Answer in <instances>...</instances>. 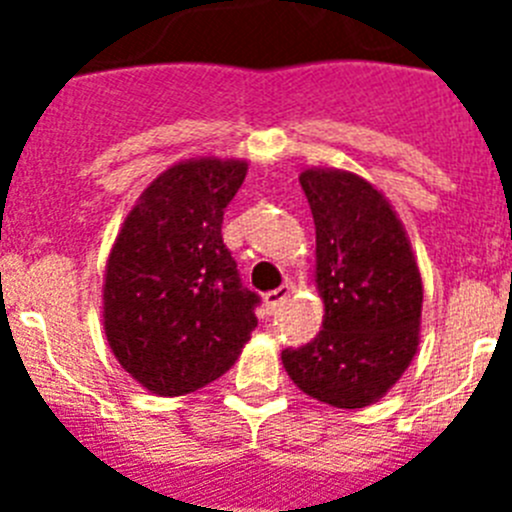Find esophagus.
<instances>
[{
  "mask_svg": "<svg viewBox=\"0 0 512 512\" xmlns=\"http://www.w3.org/2000/svg\"><path fill=\"white\" fill-rule=\"evenodd\" d=\"M287 297H289V289L287 287H279V289H271V292H266L264 295V307H266V312H277L279 307L284 305V302H287Z\"/></svg>",
  "mask_w": 512,
  "mask_h": 512,
  "instance_id": "esophagus-1",
  "label": "esophagus"
}]
</instances>
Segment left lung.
Masks as SVG:
<instances>
[{"label":"left lung","mask_w":512,"mask_h":512,"mask_svg":"<svg viewBox=\"0 0 512 512\" xmlns=\"http://www.w3.org/2000/svg\"><path fill=\"white\" fill-rule=\"evenodd\" d=\"M315 220V284L323 330L282 364L305 395L333 408H366L387 395L420 343L423 279L390 200L361 176L305 169Z\"/></svg>","instance_id":"obj_1"}]
</instances>
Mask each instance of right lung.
<instances>
[{"label":"right lung","mask_w":512,"mask_h":512,"mask_svg":"<svg viewBox=\"0 0 512 512\" xmlns=\"http://www.w3.org/2000/svg\"><path fill=\"white\" fill-rule=\"evenodd\" d=\"M248 164L187 158L158 174L128 212L107 259L104 336L140 387L179 397L223 377L256 328L223 243V215Z\"/></svg>","instance_id":"obj_1"}]
</instances>
